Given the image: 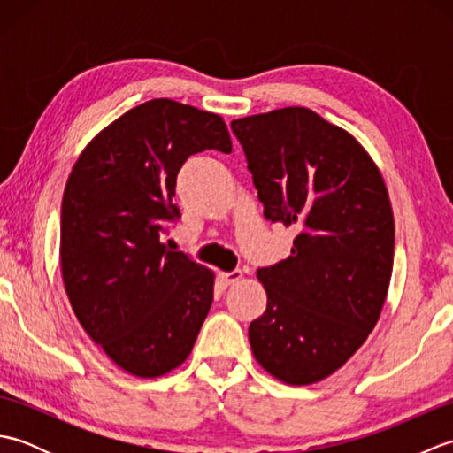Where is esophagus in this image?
Segmentation results:
<instances>
[{
	"instance_id": "34e87169",
	"label": "esophagus",
	"mask_w": 453,
	"mask_h": 453,
	"mask_svg": "<svg viewBox=\"0 0 453 453\" xmlns=\"http://www.w3.org/2000/svg\"><path fill=\"white\" fill-rule=\"evenodd\" d=\"M242 276H243V273H242V271H232V273H219V274H218V284H219L221 288H227V286H232V284H235L237 280H242Z\"/></svg>"
}]
</instances>
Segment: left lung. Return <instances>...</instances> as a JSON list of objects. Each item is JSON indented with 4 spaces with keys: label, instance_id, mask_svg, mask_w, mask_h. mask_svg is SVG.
<instances>
[{
    "label": "left lung",
    "instance_id": "obj_1",
    "mask_svg": "<svg viewBox=\"0 0 453 453\" xmlns=\"http://www.w3.org/2000/svg\"><path fill=\"white\" fill-rule=\"evenodd\" d=\"M265 218L294 226L292 255L258 268L257 362L290 386L336 372L380 319L395 224L380 169L349 132L303 107L232 122Z\"/></svg>",
    "mask_w": 453,
    "mask_h": 453
}]
</instances>
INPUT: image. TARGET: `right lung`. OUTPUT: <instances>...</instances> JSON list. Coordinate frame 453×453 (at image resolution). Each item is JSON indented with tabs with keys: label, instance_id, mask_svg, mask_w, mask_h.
<instances>
[{
	"label": "right lung",
	"instance_id": "add662e5",
	"mask_svg": "<svg viewBox=\"0 0 453 453\" xmlns=\"http://www.w3.org/2000/svg\"><path fill=\"white\" fill-rule=\"evenodd\" d=\"M204 150L232 151L226 122L171 99L122 114L81 151L62 198L60 263L81 326L138 378L188 358L214 300V273L161 243L177 175Z\"/></svg>",
	"mask_w": 453,
	"mask_h": 453
}]
</instances>
